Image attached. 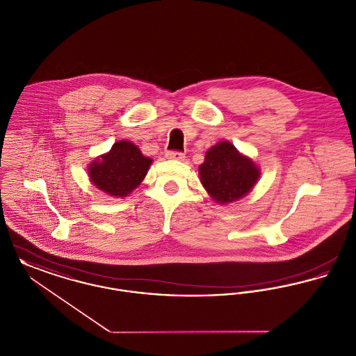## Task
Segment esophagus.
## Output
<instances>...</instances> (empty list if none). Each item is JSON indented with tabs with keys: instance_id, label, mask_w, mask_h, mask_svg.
<instances>
[{
	"instance_id": "34e87169",
	"label": "esophagus",
	"mask_w": 356,
	"mask_h": 356,
	"mask_svg": "<svg viewBox=\"0 0 356 356\" xmlns=\"http://www.w3.org/2000/svg\"><path fill=\"white\" fill-rule=\"evenodd\" d=\"M165 157L170 160H183L186 156H184V153L179 152V151H168L165 153Z\"/></svg>"
}]
</instances>
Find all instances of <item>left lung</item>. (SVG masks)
<instances>
[{"label":"left lung","instance_id":"1","mask_svg":"<svg viewBox=\"0 0 356 356\" xmlns=\"http://www.w3.org/2000/svg\"><path fill=\"white\" fill-rule=\"evenodd\" d=\"M202 184L218 203H232L245 196L259 179L254 161L228 143L221 141L205 153L199 167Z\"/></svg>","mask_w":356,"mask_h":356}]
</instances>
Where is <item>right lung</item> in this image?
Here are the masks:
<instances>
[{
	"label": "right lung",
	"mask_w": 356,
	"mask_h": 356,
	"mask_svg": "<svg viewBox=\"0 0 356 356\" xmlns=\"http://www.w3.org/2000/svg\"><path fill=\"white\" fill-rule=\"evenodd\" d=\"M152 159L145 157L131 141L115 143L112 149L89 167L93 186L111 196L125 197L144 180Z\"/></svg>",
	"instance_id": "right-lung-1"
}]
</instances>
